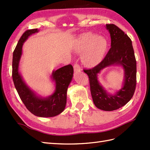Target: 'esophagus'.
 <instances>
[{
  "label": "esophagus",
  "instance_id": "esophagus-1",
  "mask_svg": "<svg viewBox=\"0 0 150 150\" xmlns=\"http://www.w3.org/2000/svg\"><path fill=\"white\" fill-rule=\"evenodd\" d=\"M73 69H74V71L75 72H77V71H80L81 70V68L80 67L79 64H77V63L75 64L74 66H73Z\"/></svg>",
  "mask_w": 150,
  "mask_h": 150
}]
</instances>
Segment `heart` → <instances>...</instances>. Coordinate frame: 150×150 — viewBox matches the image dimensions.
Here are the masks:
<instances>
[{
	"mask_svg": "<svg viewBox=\"0 0 150 150\" xmlns=\"http://www.w3.org/2000/svg\"><path fill=\"white\" fill-rule=\"evenodd\" d=\"M107 49L106 39L91 33L81 35L76 40L74 45L75 52L82 53V62L89 68L96 66L102 62Z\"/></svg>",
	"mask_w": 150,
	"mask_h": 150,
	"instance_id": "1",
	"label": "heart"
}]
</instances>
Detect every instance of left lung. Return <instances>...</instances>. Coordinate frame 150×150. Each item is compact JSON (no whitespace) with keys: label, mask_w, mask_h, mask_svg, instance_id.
Segmentation results:
<instances>
[{"label":"left lung","mask_w":150,"mask_h":150,"mask_svg":"<svg viewBox=\"0 0 150 150\" xmlns=\"http://www.w3.org/2000/svg\"><path fill=\"white\" fill-rule=\"evenodd\" d=\"M111 37V48L100 63L92 69H84L88 75L93 103L104 111H113L131 100L135 90L137 63L132 42L124 31L113 24H106ZM111 65H120L125 69L123 88L115 95L108 94L98 81L101 70Z\"/></svg>","instance_id":"1"}]
</instances>
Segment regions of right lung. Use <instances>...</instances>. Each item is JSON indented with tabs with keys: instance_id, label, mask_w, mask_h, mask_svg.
Here are the masks:
<instances>
[{
	"instance_id": "obj_1",
	"label": "right lung",
	"mask_w": 150,
	"mask_h": 150,
	"mask_svg": "<svg viewBox=\"0 0 150 150\" xmlns=\"http://www.w3.org/2000/svg\"><path fill=\"white\" fill-rule=\"evenodd\" d=\"M39 30H28L22 34L13 53L12 78L17 93L25 106L31 113L40 117H52L62 113L66 104L67 90L71 82L73 68L71 64L53 71L52 79L55 82V92L50 97H38L25 83L18 71L19 61L22 55L23 43Z\"/></svg>"
}]
</instances>
